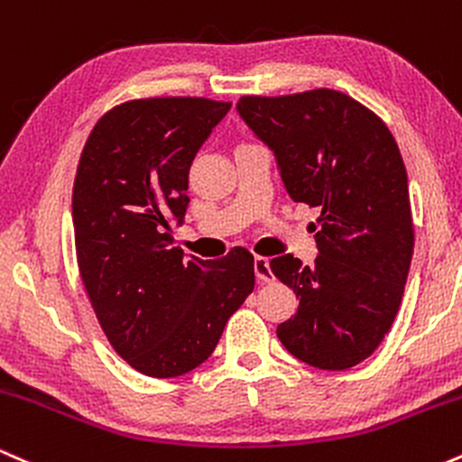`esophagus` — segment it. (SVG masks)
I'll return each mask as SVG.
<instances>
[{"label":"esophagus","instance_id":"obj_1","mask_svg":"<svg viewBox=\"0 0 462 462\" xmlns=\"http://www.w3.org/2000/svg\"><path fill=\"white\" fill-rule=\"evenodd\" d=\"M254 273H256L258 282H273V272H272V264H269V258H263V256L254 258Z\"/></svg>","mask_w":462,"mask_h":462}]
</instances>
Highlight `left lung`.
<instances>
[{
    "instance_id": "left-lung-1",
    "label": "left lung",
    "mask_w": 462,
    "mask_h": 462,
    "mask_svg": "<svg viewBox=\"0 0 462 462\" xmlns=\"http://www.w3.org/2000/svg\"><path fill=\"white\" fill-rule=\"evenodd\" d=\"M238 116L273 152L286 193L319 208L317 258L272 261L300 306L278 326L301 363L343 371L383 343L411 269L412 217L402 153L380 116L346 93L317 88L241 97Z\"/></svg>"
}]
</instances>
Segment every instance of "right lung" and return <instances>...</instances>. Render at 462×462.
Segmentation results:
<instances>
[{"label":"right lung","mask_w":462,"mask_h":462,"mask_svg":"<svg viewBox=\"0 0 462 462\" xmlns=\"http://www.w3.org/2000/svg\"><path fill=\"white\" fill-rule=\"evenodd\" d=\"M230 102L152 97L106 113L79 156L73 232L82 282L110 346L152 378L213 354L254 291V256L201 261L171 247L189 208V169Z\"/></svg>","instance_id":"right-lung-1"}]
</instances>
